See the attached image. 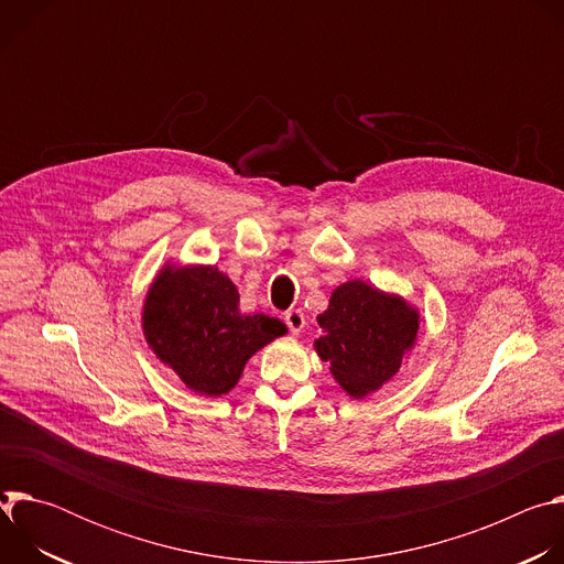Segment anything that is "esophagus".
<instances>
[{"instance_id":"34e87169","label":"esophagus","mask_w":564,"mask_h":564,"mask_svg":"<svg viewBox=\"0 0 564 564\" xmlns=\"http://www.w3.org/2000/svg\"><path fill=\"white\" fill-rule=\"evenodd\" d=\"M285 324L292 335H299L305 328V314L303 310H288L285 312Z\"/></svg>"}]
</instances>
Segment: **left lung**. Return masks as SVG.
Wrapping results in <instances>:
<instances>
[{"label": "left lung", "mask_w": 564, "mask_h": 564, "mask_svg": "<svg viewBox=\"0 0 564 564\" xmlns=\"http://www.w3.org/2000/svg\"><path fill=\"white\" fill-rule=\"evenodd\" d=\"M321 335L316 355L330 364L333 377L355 399L390 381L415 341L420 312L397 294H386L359 279L341 283L316 316Z\"/></svg>", "instance_id": "1"}]
</instances>
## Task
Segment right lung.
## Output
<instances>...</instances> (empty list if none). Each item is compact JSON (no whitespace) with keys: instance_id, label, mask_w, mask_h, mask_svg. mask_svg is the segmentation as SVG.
Segmentation results:
<instances>
[{"instance_id":"add662e5","label":"right lung","mask_w":564,"mask_h":564,"mask_svg":"<svg viewBox=\"0 0 564 564\" xmlns=\"http://www.w3.org/2000/svg\"><path fill=\"white\" fill-rule=\"evenodd\" d=\"M142 330L153 355L207 397L229 392L248 359L288 333L274 316L240 312L238 290L218 268L174 263L147 292Z\"/></svg>"}]
</instances>
